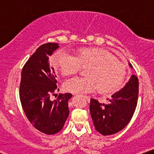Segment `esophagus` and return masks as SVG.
<instances>
[{
  "instance_id": "1",
  "label": "esophagus",
  "mask_w": 154,
  "mask_h": 154,
  "mask_svg": "<svg viewBox=\"0 0 154 154\" xmlns=\"http://www.w3.org/2000/svg\"><path fill=\"white\" fill-rule=\"evenodd\" d=\"M85 98H86V99H87L88 101L89 102L90 100H91V98H90V97H89V96H85Z\"/></svg>"
}]
</instances>
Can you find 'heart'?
Returning <instances> with one entry per match:
<instances>
[{"label": "heart", "instance_id": "b5f03b06", "mask_svg": "<svg viewBox=\"0 0 154 154\" xmlns=\"http://www.w3.org/2000/svg\"><path fill=\"white\" fill-rule=\"evenodd\" d=\"M52 64L63 75L77 73L81 66L88 68L87 77H72L63 84L65 91L72 93H111L119 89L125 79L126 68L109 51L98 48H85L77 51L76 57L59 50L52 58Z\"/></svg>", "mask_w": 154, "mask_h": 154}]
</instances>
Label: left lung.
<instances>
[{"instance_id":"8db88e82","label":"left lung","mask_w":154,"mask_h":154,"mask_svg":"<svg viewBox=\"0 0 154 154\" xmlns=\"http://www.w3.org/2000/svg\"><path fill=\"white\" fill-rule=\"evenodd\" d=\"M129 66H132L129 63ZM138 79L132 75L123 88L111 95L108 104L91 98L90 111L95 128L103 135L121 131L131 120L138 97Z\"/></svg>"}]
</instances>
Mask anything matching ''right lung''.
Segmentation results:
<instances>
[{
	"instance_id": "1",
	"label": "right lung",
	"mask_w": 154,
	"mask_h": 154,
	"mask_svg": "<svg viewBox=\"0 0 154 154\" xmlns=\"http://www.w3.org/2000/svg\"><path fill=\"white\" fill-rule=\"evenodd\" d=\"M59 47L58 43H49L37 49L23 67L19 87L26 117L37 130L47 135L62 130L69 114L68 101L72 96L65 93L54 100L50 98L57 89V77L50 66L49 57Z\"/></svg>"
}]
</instances>
